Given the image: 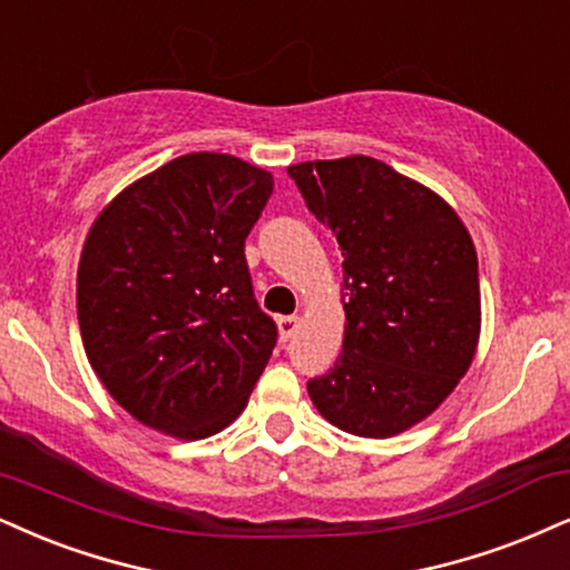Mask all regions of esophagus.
<instances>
[{
  "label": "esophagus",
  "instance_id": "1",
  "mask_svg": "<svg viewBox=\"0 0 570 570\" xmlns=\"http://www.w3.org/2000/svg\"><path fill=\"white\" fill-rule=\"evenodd\" d=\"M298 317L296 314H287V317H279L277 320V327H279V338L283 341H287V338H293V335H296V330H298Z\"/></svg>",
  "mask_w": 570,
  "mask_h": 570
}]
</instances>
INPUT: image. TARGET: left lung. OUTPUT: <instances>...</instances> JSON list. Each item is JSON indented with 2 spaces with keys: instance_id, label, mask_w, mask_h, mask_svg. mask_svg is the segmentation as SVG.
I'll use <instances>...</instances> for the list:
<instances>
[{
  "instance_id": "1",
  "label": "left lung",
  "mask_w": 570,
  "mask_h": 570,
  "mask_svg": "<svg viewBox=\"0 0 570 570\" xmlns=\"http://www.w3.org/2000/svg\"><path fill=\"white\" fill-rule=\"evenodd\" d=\"M343 253L346 333L327 375L306 383L322 417L389 439L428 417L479 346V256L439 195L383 160L351 156L287 168Z\"/></svg>"
}]
</instances>
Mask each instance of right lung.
<instances>
[{"mask_svg":"<svg viewBox=\"0 0 570 570\" xmlns=\"http://www.w3.org/2000/svg\"><path fill=\"white\" fill-rule=\"evenodd\" d=\"M272 189L264 168L189 153L97 216L76 283L81 338L91 370L139 423L206 439L248 404L277 343L245 262Z\"/></svg>","mask_w":570,"mask_h":570,"instance_id":"right-lung-1","label":"right lung"}]
</instances>
